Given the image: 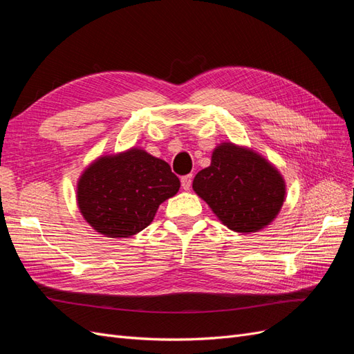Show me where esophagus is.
Returning <instances> with one entry per match:
<instances>
[{
  "label": "esophagus",
  "mask_w": 354,
  "mask_h": 354,
  "mask_svg": "<svg viewBox=\"0 0 354 354\" xmlns=\"http://www.w3.org/2000/svg\"><path fill=\"white\" fill-rule=\"evenodd\" d=\"M192 178H194V176H192V174L181 177V186H183L185 190H190V187H192Z\"/></svg>",
  "instance_id": "esophagus-1"
}]
</instances>
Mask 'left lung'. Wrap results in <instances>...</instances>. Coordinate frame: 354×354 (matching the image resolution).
<instances>
[{
  "instance_id": "obj_1",
  "label": "left lung",
  "mask_w": 354,
  "mask_h": 354,
  "mask_svg": "<svg viewBox=\"0 0 354 354\" xmlns=\"http://www.w3.org/2000/svg\"><path fill=\"white\" fill-rule=\"evenodd\" d=\"M192 187L224 226L238 233L269 226L286 198L281 171L254 149L232 142L216 146L209 167L199 171Z\"/></svg>"
}]
</instances>
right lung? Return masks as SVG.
Listing matches in <instances>:
<instances>
[{
    "mask_svg": "<svg viewBox=\"0 0 354 354\" xmlns=\"http://www.w3.org/2000/svg\"><path fill=\"white\" fill-rule=\"evenodd\" d=\"M178 189L180 180L164 159L134 146L85 167L77 183V203L97 233L130 238L153 221L160 203Z\"/></svg>",
    "mask_w": 354,
    "mask_h": 354,
    "instance_id": "right-lung-1",
    "label": "right lung"
}]
</instances>
